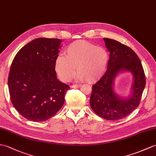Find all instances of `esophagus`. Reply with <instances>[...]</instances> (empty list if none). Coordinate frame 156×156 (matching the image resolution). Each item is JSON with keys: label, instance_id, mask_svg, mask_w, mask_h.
I'll return each mask as SVG.
<instances>
[{"label": "esophagus", "instance_id": "obj_1", "mask_svg": "<svg viewBox=\"0 0 156 156\" xmlns=\"http://www.w3.org/2000/svg\"><path fill=\"white\" fill-rule=\"evenodd\" d=\"M81 86V84H76V85H72L70 86L71 88H78Z\"/></svg>", "mask_w": 156, "mask_h": 156}]
</instances>
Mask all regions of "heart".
Here are the masks:
<instances>
[{
    "label": "heart",
    "mask_w": 156,
    "mask_h": 156,
    "mask_svg": "<svg viewBox=\"0 0 156 156\" xmlns=\"http://www.w3.org/2000/svg\"><path fill=\"white\" fill-rule=\"evenodd\" d=\"M66 56L58 55L55 60L54 68L57 75L64 82L70 81L76 73V66L79 73L77 78L94 83L98 80L106 72L108 54L102 47L96 46L84 41H76L64 50Z\"/></svg>",
    "instance_id": "b5f03b06"
}]
</instances>
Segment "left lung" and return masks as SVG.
I'll return each mask as SVG.
<instances>
[{"instance_id": "left-lung-1", "label": "left lung", "mask_w": 156, "mask_h": 156, "mask_svg": "<svg viewBox=\"0 0 156 156\" xmlns=\"http://www.w3.org/2000/svg\"><path fill=\"white\" fill-rule=\"evenodd\" d=\"M104 40L110 58L104 75L92 86L90 104L101 118L117 120L127 116L139 106L146 79L142 64L133 50L115 40ZM125 71L133 74V83L130 94L120 97L115 92L114 82L119 73Z\"/></svg>"}]
</instances>
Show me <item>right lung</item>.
Wrapping results in <instances>:
<instances>
[{"label":"right lung","instance_id":"add662e5","mask_svg":"<svg viewBox=\"0 0 156 156\" xmlns=\"http://www.w3.org/2000/svg\"><path fill=\"white\" fill-rule=\"evenodd\" d=\"M62 42L58 38L34 39L13 59L8 80L10 100L19 113L29 120L46 121L64 103L70 87L58 80L54 68Z\"/></svg>","mask_w":156,"mask_h":156}]
</instances>
